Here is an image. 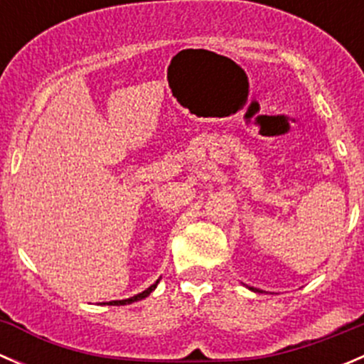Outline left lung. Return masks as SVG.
Masks as SVG:
<instances>
[{
  "mask_svg": "<svg viewBox=\"0 0 364 364\" xmlns=\"http://www.w3.org/2000/svg\"><path fill=\"white\" fill-rule=\"evenodd\" d=\"M252 289V287H250ZM252 291H257V289H252ZM257 292H259V291H257Z\"/></svg>",
  "mask_w": 364,
  "mask_h": 364,
  "instance_id": "left-lung-1",
  "label": "left lung"
}]
</instances>
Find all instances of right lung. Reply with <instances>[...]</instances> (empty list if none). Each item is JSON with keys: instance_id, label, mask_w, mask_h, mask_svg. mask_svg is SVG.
<instances>
[{"instance_id": "add662e5", "label": "right lung", "mask_w": 364, "mask_h": 364, "mask_svg": "<svg viewBox=\"0 0 364 364\" xmlns=\"http://www.w3.org/2000/svg\"><path fill=\"white\" fill-rule=\"evenodd\" d=\"M156 285H159V282H155V284H153L151 287H148V289H146L144 292H141V294H137V296L130 297V299H121V301H109L107 304H112V306H121V304H130V303H134V301H141V299H144V297H148L149 294H151V292L155 291V289H156Z\"/></svg>"}]
</instances>
